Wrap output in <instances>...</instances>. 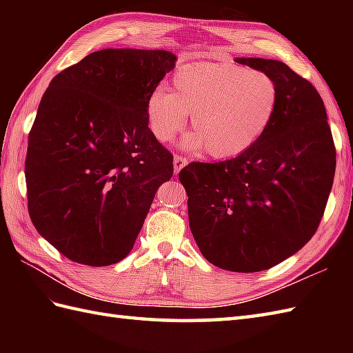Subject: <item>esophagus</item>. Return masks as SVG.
Segmentation results:
<instances>
[{
  "instance_id": "34e87169",
  "label": "esophagus",
  "mask_w": 353,
  "mask_h": 353,
  "mask_svg": "<svg viewBox=\"0 0 353 353\" xmlns=\"http://www.w3.org/2000/svg\"><path fill=\"white\" fill-rule=\"evenodd\" d=\"M186 163H188V159H186V157L181 154H174V172L181 171Z\"/></svg>"
}]
</instances>
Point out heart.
<instances>
[{
	"label": "heart",
	"instance_id": "heart-1",
	"mask_svg": "<svg viewBox=\"0 0 353 353\" xmlns=\"http://www.w3.org/2000/svg\"><path fill=\"white\" fill-rule=\"evenodd\" d=\"M174 92L162 86L147 99V121L156 139L168 142L188 115L194 132L182 142L206 148L215 159H230L264 137L279 110L281 91L268 72L232 63L183 66L172 79Z\"/></svg>",
	"mask_w": 353,
	"mask_h": 353
}]
</instances>
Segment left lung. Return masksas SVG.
<instances>
[{
    "mask_svg": "<svg viewBox=\"0 0 353 353\" xmlns=\"http://www.w3.org/2000/svg\"><path fill=\"white\" fill-rule=\"evenodd\" d=\"M279 86V110L256 144L234 159L191 162L179 172L201 254L254 273L290 258L317 232L335 174L323 100L311 81L272 59L239 57Z\"/></svg>",
    "mask_w": 353,
    "mask_h": 353,
    "instance_id": "1",
    "label": "left lung"
}]
</instances>
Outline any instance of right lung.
<instances>
[{
	"label": "right lung",
	"instance_id": "add662e5",
	"mask_svg": "<svg viewBox=\"0 0 353 353\" xmlns=\"http://www.w3.org/2000/svg\"><path fill=\"white\" fill-rule=\"evenodd\" d=\"M174 63L165 50H100L59 72L42 97L28 133V214L77 264L124 259L172 176V154L148 127L147 99Z\"/></svg>",
	"mask_w": 353,
	"mask_h": 353
}]
</instances>
